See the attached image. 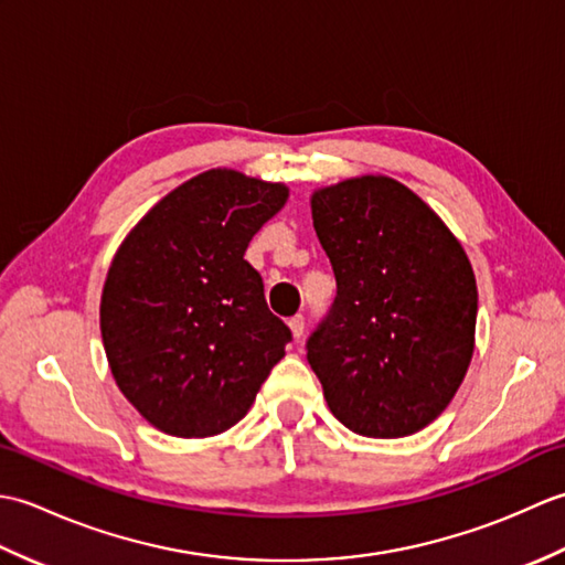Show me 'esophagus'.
<instances>
[{
	"mask_svg": "<svg viewBox=\"0 0 565 565\" xmlns=\"http://www.w3.org/2000/svg\"><path fill=\"white\" fill-rule=\"evenodd\" d=\"M289 330H291V334H294V340H301V338H303V330H306L303 316H294V318L289 320Z\"/></svg>",
	"mask_w": 565,
	"mask_h": 565,
	"instance_id": "esophagus-1",
	"label": "esophagus"
}]
</instances>
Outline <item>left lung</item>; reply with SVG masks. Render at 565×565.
Returning <instances> with one entry per match:
<instances>
[{
	"mask_svg": "<svg viewBox=\"0 0 565 565\" xmlns=\"http://www.w3.org/2000/svg\"><path fill=\"white\" fill-rule=\"evenodd\" d=\"M310 211L338 279L308 340L330 413L364 437L415 435L447 411L471 364V262L447 223L386 174L320 186Z\"/></svg>",
	"mask_w": 565,
	"mask_h": 565,
	"instance_id": "1",
	"label": "left lung"
}]
</instances>
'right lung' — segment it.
Listing matches in <instances>:
<instances>
[{
    "label": "right lung",
    "mask_w": 565,
    "mask_h": 565,
    "mask_svg": "<svg viewBox=\"0 0 565 565\" xmlns=\"http://www.w3.org/2000/svg\"><path fill=\"white\" fill-rule=\"evenodd\" d=\"M289 186L201 172L134 225L106 274L99 326L126 401L172 437H213L247 415L289 328L269 313L245 249Z\"/></svg>",
    "instance_id": "add662e5"
}]
</instances>
